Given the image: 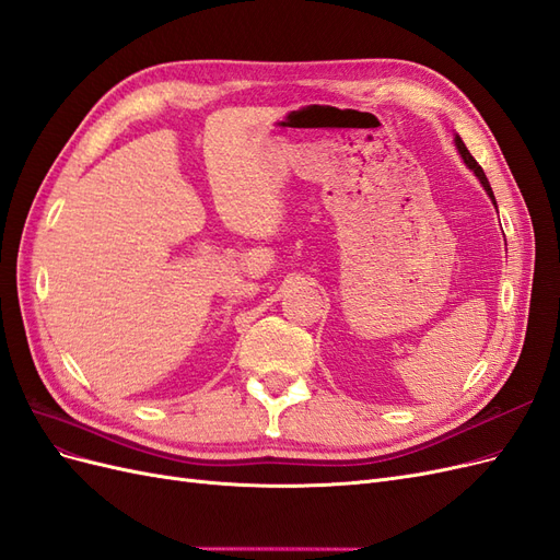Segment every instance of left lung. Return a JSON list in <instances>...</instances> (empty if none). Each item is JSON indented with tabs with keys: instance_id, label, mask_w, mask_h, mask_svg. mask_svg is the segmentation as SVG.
<instances>
[{
	"instance_id": "left-lung-1",
	"label": "left lung",
	"mask_w": 560,
	"mask_h": 560,
	"mask_svg": "<svg viewBox=\"0 0 560 560\" xmlns=\"http://www.w3.org/2000/svg\"><path fill=\"white\" fill-rule=\"evenodd\" d=\"M455 147H457V151H460V156L465 159V163L471 167V171H474V175H477L479 177V182L483 184V189L488 191V196H490V200H493L495 202V196H493V189H490V184H488V179H486V173H483V167L477 163V159H474L471 154H469V149L465 147V142L460 140V135H455ZM498 208V206H495Z\"/></svg>"
}]
</instances>
